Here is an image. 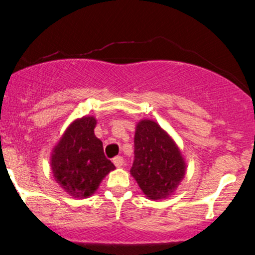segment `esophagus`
<instances>
[{"mask_svg": "<svg viewBox=\"0 0 255 255\" xmlns=\"http://www.w3.org/2000/svg\"><path fill=\"white\" fill-rule=\"evenodd\" d=\"M113 162H114V164H115L116 166H118V168H121V166L124 165L125 160H124V157H121V156H116V157L114 158V159H113Z\"/></svg>", "mask_w": 255, "mask_h": 255, "instance_id": "obj_1", "label": "esophagus"}]
</instances>
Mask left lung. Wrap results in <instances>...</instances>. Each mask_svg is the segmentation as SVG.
I'll return each mask as SVG.
<instances>
[{
  "label": "left lung",
  "mask_w": 255,
  "mask_h": 255,
  "mask_svg": "<svg viewBox=\"0 0 255 255\" xmlns=\"http://www.w3.org/2000/svg\"><path fill=\"white\" fill-rule=\"evenodd\" d=\"M186 171L181 152L159 125L142 120L134 136V160L130 172L141 191L152 200L170 195Z\"/></svg>",
  "instance_id": "1"
}]
</instances>
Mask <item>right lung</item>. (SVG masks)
Instances as JSON below:
<instances>
[{"label":"right lung","instance_id":"right-lung-1","mask_svg":"<svg viewBox=\"0 0 255 255\" xmlns=\"http://www.w3.org/2000/svg\"><path fill=\"white\" fill-rule=\"evenodd\" d=\"M96 124L92 116L74 121L52 151L55 181L72 197L92 195L105 175L115 169L105 157L102 141L95 135Z\"/></svg>","mask_w":255,"mask_h":255}]
</instances>
